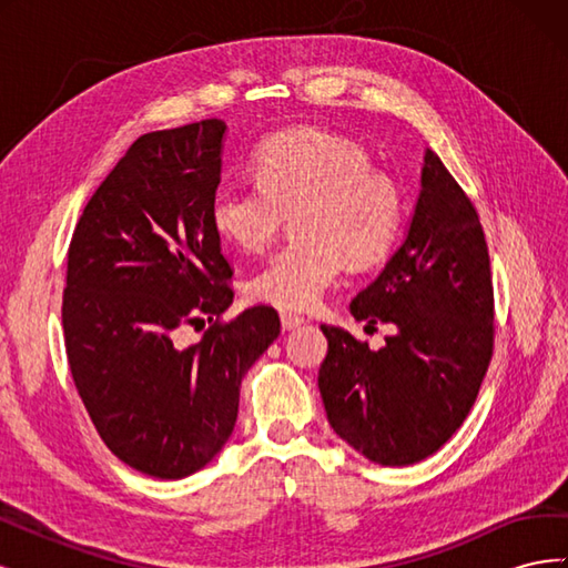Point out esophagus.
Segmentation results:
<instances>
[{
	"label": "esophagus",
	"mask_w": 568,
	"mask_h": 568,
	"mask_svg": "<svg viewBox=\"0 0 568 568\" xmlns=\"http://www.w3.org/2000/svg\"><path fill=\"white\" fill-rule=\"evenodd\" d=\"M280 320H282V329H284V332L298 329L301 324H305V320H303V317H298V315H291V313H282V315H280Z\"/></svg>",
	"instance_id": "1"
}]
</instances>
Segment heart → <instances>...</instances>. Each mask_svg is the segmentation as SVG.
<instances>
[{"label": "heart", "mask_w": 568, "mask_h": 568, "mask_svg": "<svg viewBox=\"0 0 568 568\" xmlns=\"http://www.w3.org/2000/svg\"><path fill=\"white\" fill-rule=\"evenodd\" d=\"M251 175L255 184H220L209 215L213 232L239 251L265 248L284 220H294V242L251 274L255 301L307 311L336 282L343 261L372 267L398 239V186L346 136L313 128L274 134L253 151Z\"/></svg>", "instance_id": "1"}]
</instances>
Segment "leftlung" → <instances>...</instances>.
Returning <instances> with one entry per match:
<instances>
[{
  "instance_id": "obj_1",
  "label": "left lung",
  "mask_w": 568,
  "mask_h": 568,
  "mask_svg": "<svg viewBox=\"0 0 568 568\" xmlns=\"http://www.w3.org/2000/svg\"><path fill=\"white\" fill-rule=\"evenodd\" d=\"M351 315L388 322L372 351L322 324L317 386L338 438L382 467L434 455L476 400L493 355V282L484 230L469 196L432 149L403 244L351 303Z\"/></svg>"
}]
</instances>
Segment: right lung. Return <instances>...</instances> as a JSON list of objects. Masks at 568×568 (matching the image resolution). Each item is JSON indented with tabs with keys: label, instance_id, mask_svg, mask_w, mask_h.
<instances>
[{
	"label": "right lung",
	"instance_id": "1",
	"mask_svg": "<svg viewBox=\"0 0 568 568\" xmlns=\"http://www.w3.org/2000/svg\"><path fill=\"white\" fill-rule=\"evenodd\" d=\"M227 125L201 120L136 140L99 184L68 248V365L109 450L153 478L203 469L230 440L239 388L280 336L253 305L180 348L182 324L234 301L232 267L211 227Z\"/></svg>",
	"mask_w": 568,
	"mask_h": 568
}]
</instances>
